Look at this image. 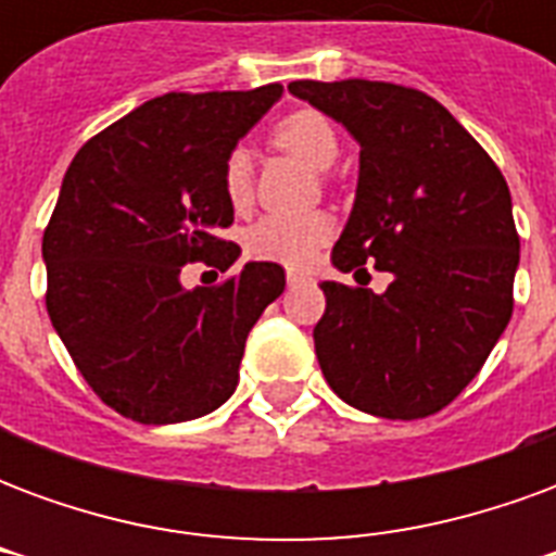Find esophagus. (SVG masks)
Wrapping results in <instances>:
<instances>
[{
  "label": "esophagus",
  "instance_id": "34e87169",
  "mask_svg": "<svg viewBox=\"0 0 556 556\" xmlns=\"http://www.w3.org/2000/svg\"><path fill=\"white\" fill-rule=\"evenodd\" d=\"M306 274H294V270H289V277H286V282H289V289H294V286H303L306 282Z\"/></svg>",
  "mask_w": 556,
  "mask_h": 556
}]
</instances>
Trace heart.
Listing matches in <instances>:
<instances>
[{
  "instance_id": "b5f03b06",
  "label": "heart",
  "mask_w": 556,
  "mask_h": 556,
  "mask_svg": "<svg viewBox=\"0 0 556 556\" xmlns=\"http://www.w3.org/2000/svg\"><path fill=\"white\" fill-rule=\"evenodd\" d=\"M270 142L289 151L309 169L327 172L339 157V134L333 122L318 110H298L279 118L270 130ZM223 193L235 211H243L253 199V163L247 151H231L223 163ZM333 235V223L325 214L306 217H262L243 235V250L258 262H277L286 267H303Z\"/></svg>"
}]
</instances>
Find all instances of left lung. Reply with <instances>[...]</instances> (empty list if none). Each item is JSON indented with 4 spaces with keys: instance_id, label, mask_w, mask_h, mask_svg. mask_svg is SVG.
Masks as SVG:
<instances>
[{
    "instance_id": "1",
    "label": "left lung",
    "mask_w": 556,
    "mask_h": 556,
    "mask_svg": "<svg viewBox=\"0 0 556 556\" xmlns=\"http://www.w3.org/2000/svg\"><path fill=\"white\" fill-rule=\"evenodd\" d=\"M289 91L361 146L357 193L333 247L349 274L375 262L381 294L327 279L315 354L351 408L419 419L465 390L513 318V195L477 139L422 91L298 79Z\"/></svg>"
}]
</instances>
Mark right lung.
<instances>
[{
    "label": "right lung",
    "instance_id": "obj_1",
    "mask_svg": "<svg viewBox=\"0 0 556 556\" xmlns=\"http://www.w3.org/2000/svg\"><path fill=\"white\" fill-rule=\"evenodd\" d=\"M282 86L163 94L79 148L43 231L47 313L98 396L146 426L217 410L238 387L250 330L286 289L274 262H247L217 289L181 267L229 270L219 241L235 207L223 163Z\"/></svg>",
    "mask_w": 556,
    "mask_h": 556
}]
</instances>
